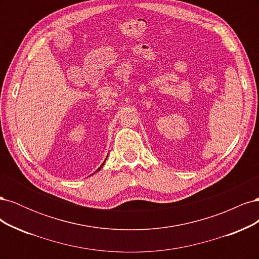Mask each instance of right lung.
I'll return each mask as SVG.
<instances>
[{
	"label": "right lung",
	"instance_id": "obj_1",
	"mask_svg": "<svg viewBox=\"0 0 259 259\" xmlns=\"http://www.w3.org/2000/svg\"><path fill=\"white\" fill-rule=\"evenodd\" d=\"M106 160H107V158H106ZM106 160H105V161H104V163H105V162H106ZM104 163H103V164H101V165H100V167H99V168H98V169H97V170H96V171H98V170H99V169H100V168H101V167H103V165H104Z\"/></svg>",
	"mask_w": 259,
	"mask_h": 259
}]
</instances>
